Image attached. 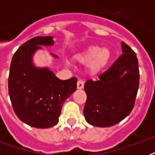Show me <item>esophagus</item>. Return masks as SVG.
<instances>
[{"instance_id": "34e87169", "label": "esophagus", "mask_w": 155, "mask_h": 155, "mask_svg": "<svg viewBox=\"0 0 155 155\" xmlns=\"http://www.w3.org/2000/svg\"><path fill=\"white\" fill-rule=\"evenodd\" d=\"M84 82H83V80H78L77 82V88L78 89H83L84 88Z\"/></svg>"}]
</instances>
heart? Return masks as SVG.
Returning <instances> with one entry per match:
<instances>
[{
	"label": "heart",
	"instance_id": "b5f03b06",
	"mask_svg": "<svg viewBox=\"0 0 155 155\" xmlns=\"http://www.w3.org/2000/svg\"><path fill=\"white\" fill-rule=\"evenodd\" d=\"M110 57V52L107 48L93 46L78 54L76 59L82 64L89 65L90 71L96 74L108 64Z\"/></svg>",
	"mask_w": 155,
	"mask_h": 155
}]
</instances>
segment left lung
<instances>
[{
  "instance_id": "left-lung-1",
  "label": "left lung",
  "mask_w": 155,
  "mask_h": 155,
  "mask_svg": "<svg viewBox=\"0 0 155 155\" xmlns=\"http://www.w3.org/2000/svg\"><path fill=\"white\" fill-rule=\"evenodd\" d=\"M122 54L99 80L84 84L85 120L97 127H109L124 120L134 106L139 87L138 61L134 51L121 42Z\"/></svg>"
}]
</instances>
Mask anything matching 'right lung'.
Returning <instances> with one entry per match:
<instances>
[{"label":"right lung","mask_w":155,"mask_h":155,"mask_svg":"<svg viewBox=\"0 0 155 155\" xmlns=\"http://www.w3.org/2000/svg\"><path fill=\"white\" fill-rule=\"evenodd\" d=\"M54 37L33 38L14 53L8 75V95L16 115L30 126L47 129L58 122L66 100L75 92L77 79H58L49 67H37L35 53L54 44ZM54 58L58 57L51 54Z\"/></svg>","instance_id":"right-lung-1"}]
</instances>
